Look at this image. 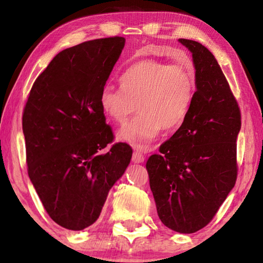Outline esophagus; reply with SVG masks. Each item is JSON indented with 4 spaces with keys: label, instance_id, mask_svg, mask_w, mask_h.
<instances>
[{
    "label": "esophagus",
    "instance_id": "obj_1",
    "mask_svg": "<svg viewBox=\"0 0 263 263\" xmlns=\"http://www.w3.org/2000/svg\"><path fill=\"white\" fill-rule=\"evenodd\" d=\"M132 161L135 163H141L144 161V154L139 152V151H135L132 155Z\"/></svg>",
    "mask_w": 263,
    "mask_h": 263
}]
</instances>
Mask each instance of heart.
<instances>
[{"label": "heart", "instance_id": "b5f03b06", "mask_svg": "<svg viewBox=\"0 0 263 263\" xmlns=\"http://www.w3.org/2000/svg\"><path fill=\"white\" fill-rule=\"evenodd\" d=\"M121 88L105 84L100 105L111 121L124 125L136 112L138 117L122 128L119 139L145 148L161 131L173 130L184 122L196 92L195 74L182 65L146 59L124 70Z\"/></svg>", "mask_w": 263, "mask_h": 263}]
</instances>
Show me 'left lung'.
<instances>
[{
	"mask_svg": "<svg viewBox=\"0 0 263 263\" xmlns=\"http://www.w3.org/2000/svg\"><path fill=\"white\" fill-rule=\"evenodd\" d=\"M196 92L179 130L146 162L149 186L163 225L195 233L210 222L237 181V137L241 114L216 58L189 39Z\"/></svg>",
	"mask_w": 263,
	"mask_h": 263,
	"instance_id": "obj_1",
	"label": "left lung"
}]
</instances>
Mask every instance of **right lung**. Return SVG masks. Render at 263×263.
Wrapping results in <instances>:
<instances>
[{"label":"right lung","instance_id":"1","mask_svg":"<svg viewBox=\"0 0 263 263\" xmlns=\"http://www.w3.org/2000/svg\"><path fill=\"white\" fill-rule=\"evenodd\" d=\"M125 38L94 39L66 48L35 79L23 111L29 177L57 224L81 231L97 220L111 186L132 158L114 141L100 95Z\"/></svg>","mask_w":263,"mask_h":263}]
</instances>
